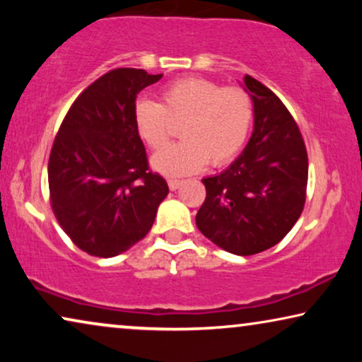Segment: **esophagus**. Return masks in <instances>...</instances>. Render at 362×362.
Masks as SVG:
<instances>
[{"instance_id":"34e87169","label":"esophagus","mask_w":362,"mask_h":362,"mask_svg":"<svg viewBox=\"0 0 362 362\" xmlns=\"http://www.w3.org/2000/svg\"><path fill=\"white\" fill-rule=\"evenodd\" d=\"M168 186H170L171 191H176L177 187L181 186V181L180 180H168Z\"/></svg>"}]
</instances>
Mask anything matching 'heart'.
<instances>
[{
  "label": "heart",
  "mask_w": 362,
  "mask_h": 362,
  "mask_svg": "<svg viewBox=\"0 0 362 362\" xmlns=\"http://www.w3.org/2000/svg\"><path fill=\"white\" fill-rule=\"evenodd\" d=\"M254 107L240 87H222L201 77L173 82L161 92V105L138 98L133 122L138 136L153 150H160L173 135L171 122L185 125V141L168 146L153 156L151 165L166 176L201 171L207 163L222 166L237 156L249 136Z\"/></svg>",
  "instance_id": "obj_1"
}]
</instances>
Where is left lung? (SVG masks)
I'll return each instance as SVG.
<instances>
[{
  "mask_svg": "<svg viewBox=\"0 0 362 362\" xmlns=\"http://www.w3.org/2000/svg\"><path fill=\"white\" fill-rule=\"evenodd\" d=\"M254 102V132L244 151L221 175L204 177L206 199L196 226L235 255H254L284 239L306 199L308 155L303 136L279 97L244 77Z\"/></svg>",
  "mask_w": 362,
  "mask_h": 362,
  "instance_id": "1",
  "label": "left lung"
}]
</instances>
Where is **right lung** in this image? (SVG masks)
<instances>
[{"label": "right lung", "mask_w": 362, "mask_h": 362, "mask_svg": "<svg viewBox=\"0 0 362 362\" xmlns=\"http://www.w3.org/2000/svg\"><path fill=\"white\" fill-rule=\"evenodd\" d=\"M161 77L113 69L76 98L59 128L47 166L51 206L87 254L108 259L140 242L170 191L150 171L133 122L136 95Z\"/></svg>", "instance_id": "obj_1"}]
</instances>
